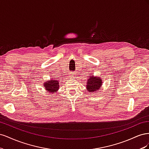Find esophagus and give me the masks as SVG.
<instances>
[{
	"mask_svg": "<svg viewBox=\"0 0 149 149\" xmlns=\"http://www.w3.org/2000/svg\"><path fill=\"white\" fill-rule=\"evenodd\" d=\"M74 75H75V74H74L73 73H70V76H69V77H70V78H74Z\"/></svg>",
	"mask_w": 149,
	"mask_h": 149,
	"instance_id": "1",
	"label": "esophagus"
}]
</instances>
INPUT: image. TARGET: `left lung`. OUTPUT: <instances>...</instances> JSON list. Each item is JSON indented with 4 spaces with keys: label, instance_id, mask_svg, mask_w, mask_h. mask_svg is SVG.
Here are the masks:
<instances>
[{
    "label": "left lung",
    "instance_id": "obj_1",
    "mask_svg": "<svg viewBox=\"0 0 149 149\" xmlns=\"http://www.w3.org/2000/svg\"><path fill=\"white\" fill-rule=\"evenodd\" d=\"M102 85V81L101 78L98 76L94 77V76H90L87 81L86 90L90 93L96 92L100 89Z\"/></svg>",
    "mask_w": 149,
    "mask_h": 149
}]
</instances>
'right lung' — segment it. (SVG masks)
<instances>
[{
    "instance_id": "obj_1",
    "label": "right lung",
    "mask_w": 149,
    "mask_h": 149,
    "mask_svg": "<svg viewBox=\"0 0 149 149\" xmlns=\"http://www.w3.org/2000/svg\"><path fill=\"white\" fill-rule=\"evenodd\" d=\"M44 88L49 93H55L59 89V81L57 79H50L43 83Z\"/></svg>"
}]
</instances>
